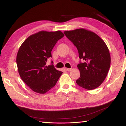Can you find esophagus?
<instances>
[{
  "instance_id": "obj_1",
  "label": "esophagus",
  "mask_w": 126,
  "mask_h": 126,
  "mask_svg": "<svg viewBox=\"0 0 126 126\" xmlns=\"http://www.w3.org/2000/svg\"><path fill=\"white\" fill-rule=\"evenodd\" d=\"M64 69L66 71H71L72 70L71 68H65Z\"/></svg>"
}]
</instances>
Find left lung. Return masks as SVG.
<instances>
[{
  "mask_svg": "<svg viewBox=\"0 0 126 126\" xmlns=\"http://www.w3.org/2000/svg\"><path fill=\"white\" fill-rule=\"evenodd\" d=\"M64 33L77 48L79 58L84 61L77 65L80 77L76 80L77 84L88 90L97 88L105 79L110 67L107 46L96 34L83 28Z\"/></svg>",
  "mask_w": 126,
  "mask_h": 126,
  "instance_id": "obj_1",
  "label": "left lung"
}]
</instances>
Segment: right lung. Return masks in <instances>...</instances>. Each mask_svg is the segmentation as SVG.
<instances>
[{"mask_svg": "<svg viewBox=\"0 0 126 126\" xmlns=\"http://www.w3.org/2000/svg\"><path fill=\"white\" fill-rule=\"evenodd\" d=\"M62 32L40 31L27 38L17 53L16 64L23 82L36 93L44 94L54 87L63 72L52 64L47 66V59L58 40L64 37ZM51 63H53L52 62Z\"/></svg>", "mask_w": 126, "mask_h": 126, "instance_id": "add662e5", "label": "right lung"}]
</instances>
